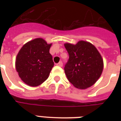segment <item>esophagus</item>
<instances>
[{"instance_id":"esophagus-1","label":"esophagus","mask_w":121,"mask_h":121,"mask_svg":"<svg viewBox=\"0 0 121 121\" xmlns=\"http://www.w3.org/2000/svg\"><path fill=\"white\" fill-rule=\"evenodd\" d=\"M56 65H57V66H60V67H61V66H63V63L61 62V61H60V62H59L58 63H57Z\"/></svg>"}]
</instances>
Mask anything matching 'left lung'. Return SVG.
<instances>
[{"instance_id": "8db88e82", "label": "left lung", "mask_w": 121, "mask_h": 121, "mask_svg": "<svg viewBox=\"0 0 121 121\" xmlns=\"http://www.w3.org/2000/svg\"><path fill=\"white\" fill-rule=\"evenodd\" d=\"M64 45L69 55L64 68L69 82L82 90L95 84L104 68L103 59L95 46L82 40L76 44L66 43Z\"/></svg>"}]
</instances>
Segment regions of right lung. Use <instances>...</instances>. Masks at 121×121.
Listing matches in <instances>:
<instances>
[{"mask_svg":"<svg viewBox=\"0 0 121 121\" xmlns=\"http://www.w3.org/2000/svg\"><path fill=\"white\" fill-rule=\"evenodd\" d=\"M48 44L43 38L34 39L24 44L16 58V68L21 79L31 86L43 83L54 66Z\"/></svg>","mask_w":121,"mask_h":121,"instance_id":"right-lung-1","label":"right lung"}]
</instances>
